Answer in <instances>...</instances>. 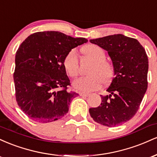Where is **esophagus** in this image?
I'll use <instances>...</instances> for the list:
<instances>
[{
  "label": "esophagus",
  "mask_w": 157,
  "mask_h": 157,
  "mask_svg": "<svg viewBox=\"0 0 157 157\" xmlns=\"http://www.w3.org/2000/svg\"><path fill=\"white\" fill-rule=\"evenodd\" d=\"M79 94L81 97H88L89 95V94L88 93H83V92H79Z\"/></svg>",
  "instance_id": "1"
}]
</instances>
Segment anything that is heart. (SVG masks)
<instances>
[{
    "instance_id": "obj_1",
    "label": "heart",
    "mask_w": 157,
    "mask_h": 157,
    "mask_svg": "<svg viewBox=\"0 0 157 157\" xmlns=\"http://www.w3.org/2000/svg\"><path fill=\"white\" fill-rule=\"evenodd\" d=\"M82 52L87 57L94 62V65L89 71L90 76L82 77L74 81L73 87L77 91L89 92L100 89L102 80L109 82L113 75V68L110 63L105 60V52L100 46L89 44L82 48ZM63 67L67 75L75 77L79 73V64L77 52L71 49L66 54L63 59Z\"/></svg>"
}]
</instances>
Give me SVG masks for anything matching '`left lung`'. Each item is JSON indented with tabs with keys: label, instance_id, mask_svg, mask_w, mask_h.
Returning <instances> with one entry per match:
<instances>
[{
	"label": "left lung",
	"instance_id": "left-lung-1",
	"mask_svg": "<svg viewBox=\"0 0 157 157\" xmlns=\"http://www.w3.org/2000/svg\"><path fill=\"white\" fill-rule=\"evenodd\" d=\"M108 52L112 61L113 76L102 96V102L89 113L97 123L108 127L122 125L137 112L147 88L148 59L137 40L121 34L90 40Z\"/></svg>",
	"mask_w": 157,
	"mask_h": 157
}]
</instances>
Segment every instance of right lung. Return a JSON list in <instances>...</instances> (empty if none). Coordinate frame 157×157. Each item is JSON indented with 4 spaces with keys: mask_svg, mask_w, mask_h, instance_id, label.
<instances>
[{
    "mask_svg": "<svg viewBox=\"0 0 157 157\" xmlns=\"http://www.w3.org/2000/svg\"><path fill=\"white\" fill-rule=\"evenodd\" d=\"M88 42L60 32H35L21 44L15 55L16 100L25 114L42 123L66 115L77 94L68 91L70 80L63 59L74 48Z\"/></svg>",
    "mask_w": 157,
    "mask_h": 157,
    "instance_id": "obj_1",
    "label": "right lung"
}]
</instances>
